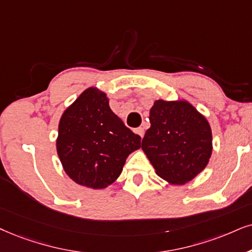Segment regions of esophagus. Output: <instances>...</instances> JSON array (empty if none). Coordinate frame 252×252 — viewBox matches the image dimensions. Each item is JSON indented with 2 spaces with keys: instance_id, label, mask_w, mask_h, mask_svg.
<instances>
[{
  "instance_id": "obj_1",
  "label": "esophagus",
  "mask_w": 252,
  "mask_h": 252,
  "mask_svg": "<svg viewBox=\"0 0 252 252\" xmlns=\"http://www.w3.org/2000/svg\"><path fill=\"white\" fill-rule=\"evenodd\" d=\"M135 132L138 133V135L141 136L142 138H143V136H144V128H137V129L135 130Z\"/></svg>"
}]
</instances>
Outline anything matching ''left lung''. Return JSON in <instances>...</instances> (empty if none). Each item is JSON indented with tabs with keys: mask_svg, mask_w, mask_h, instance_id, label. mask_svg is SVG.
I'll list each match as a JSON object with an SVG mask.
<instances>
[{
	"mask_svg": "<svg viewBox=\"0 0 252 252\" xmlns=\"http://www.w3.org/2000/svg\"><path fill=\"white\" fill-rule=\"evenodd\" d=\"M142 149L156 173L172 185L194 179L212 156L208 121L185 100L155 101Z\"/></svg>",
	"mask_w": 252,
	"mask_h": 252,
	"instance_id": "1",
	"label": "left lung"
}]
</instances>
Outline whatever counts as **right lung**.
<instances>
[{
    "instance_id": "obj_1",
    "label": "right lung",
    "mask_w": 252,
    "mask_h": 252,
    "mask_svg": "<svg viewBox=\"0 0 252 252\" xmlns=\"http://www.w3.org/2000/svg\"><path fill=\"white\" fill-rule=\"evenodd\" d=\"M141 137L113 113L107 94L89 87L63 111L57 152L63 171L76 184L103 189L120 177Z\"/></svg>"
}]
</instances>
